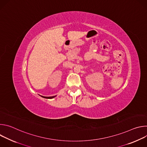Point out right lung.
Wrapping results in <instances>:
<instances>
[{
    "label": "right lung",
    "mask_w": 147,
    "mask_h": 147,
    "mask_svg": "<svg viewBox=\"0 0 147 147\" xmlns=\"http://www.w3.org/2000/svg\"><path fill=\"white\" fill-rule=\"evenodd\" d=\"M42 97L45 98H48V99H51V98H53L54 97H55L56 96H41Z\"/></svg>",
    "instance_id": "1"
}]
</instances>
